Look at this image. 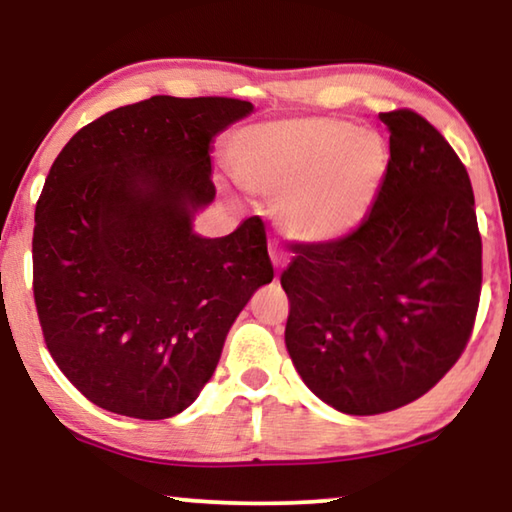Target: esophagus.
<instances>
[{
  "label": "esophagus",
  "mask_w": 512,
  "mask_h": 512,
  "mask_svg": "<svg viewBox=\"0 0 512 512\" xmlns=\"http://www.w3.org/2000/svg\"><path fill=\"white\" fill-rule=\"evenodd\" d=\"M270 258H272V263H275V268H284V265L289 263V254L279 247H270Z\"/></svg>",
  "instance_id": "1"
}]
</instances>
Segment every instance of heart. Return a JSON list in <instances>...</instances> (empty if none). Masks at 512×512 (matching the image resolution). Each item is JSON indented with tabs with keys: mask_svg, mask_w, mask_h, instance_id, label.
Returning a JSON list of instances; mask_svg holds the SVG:
<instances>
[{
	"mask_svg": "<svg viewBox=\"0 0 512 512\" xmlns=\"http://www.w3.org/2000/svg\"><path fill=\"white\" fill-rule=\"evenodd\" d=\"M230 165L244 188L279 200L286 237L331 244L352 235L373 212L391 153L380 132L333 116H307L242 130Z\"/></svg>",
	"mask_w": 512,
	"mask_h": 512,
	"instance_id": "heart-1",
	"label": "heart"
}]
</instances>
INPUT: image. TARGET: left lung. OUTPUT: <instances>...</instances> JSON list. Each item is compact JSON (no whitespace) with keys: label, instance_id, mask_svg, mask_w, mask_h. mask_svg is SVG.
Listing matches in <instances>:
<instances>
[{"label":"left lung","instance_id":"left-lung-1","mask_svg":"<svg viewBox=\"0 0 512 512\" xmlns=\"http://www.w3.org/2000/svg\"><path fill=\"white\" fill-rule=\"evenodd\" d=\"M391 165L359 230L298 244L282 272L286 349L303 382L347 415L403 408L471 340L482 237L464 163L412 109L380 114Z\"/></svg>","mask_w":512,"mask_h":512}]
</instances>
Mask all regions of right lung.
I'll list each match as a JSON object with an SVG mask.
<instances>
[{
  "mask_svg": "<svg viewBox=\"0 0 512 512\" xmlns=\"http://www.w3.org/2000/svg\"><path fill=\"white\" fill-rule=\"evenodd\" d=\"M251 109L156 95L88 123L51 165L34 212V305L53 361L90 403L135 419L188 408L235 317L275 277L261 216L216 240L191 228L216 195L212 137Z\"/></svg>",
  "mask_w": 512,
  "mask_h": 512,
  "instance_id": "obj_1",
  "label": "right lung"
}]
</instances>
